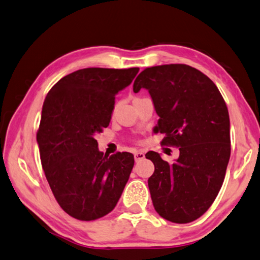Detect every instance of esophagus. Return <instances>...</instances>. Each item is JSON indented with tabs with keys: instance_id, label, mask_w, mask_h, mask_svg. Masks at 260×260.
Returning a JSON list of instances; mask_svg holds the SVG:
<instances>
[{
	"instance_id": "1",
	"label": "esophagus",
	"mask_w": 260,
	"mask_h": 260,
	"mask_svg": "<svg viewBox=\"0 0 260 260\" xmlns=\"http://www.w3.org/2000/svg\"><path fill=\"white\" fill-rule=\"evenodd\" d=\"M145 158V154L141 153V151H135V160L140 161Z\"/></svg>"
}]
</instances>
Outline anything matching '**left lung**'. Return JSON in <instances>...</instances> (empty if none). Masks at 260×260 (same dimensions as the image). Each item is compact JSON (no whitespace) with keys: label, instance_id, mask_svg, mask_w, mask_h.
<instances>
[{"label":"left lung","instance_id":"obj_1","mask_svg":"<svg viewBox=\"0 0 260 260\" xmlns=\"http://www.w3.org/2000/svg\"><path fill=\"white\" fill-rule=\"evenodd\" d=\"M148 90L159 116L156 132L161 145L179 147L173 164L148 151L155 171L148 188L155 210L170 222L199 218L221 190L231 155L230 117L216 85L187 64L146 68L136 78L134 91Z\"/></svg>","mask_w":260,"mask_h":260}]
</instances>
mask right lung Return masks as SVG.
<instances>
[{
  "label": "right lung",
  "instance_id": "add662e5",
  "mask_svg": "<svg viewBox=\"0 0 260 260\" xmlns=\"http://www.w3.org/2000/svg\"><path fill=\"white\" fill-rule=\"evenodd\" d=\"M138 71L78 70L58 80L44 101L37 131L44 173L61 208L79 221L112 212L129 180L134 155H104L95 135L109 126L115 95Z\"/></svg>",
  "mask_w": 260,
  "mask_h": 260
}]
</instances>
